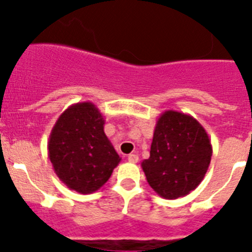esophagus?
I'll use <instances>...</instances> for the list:
<instances>
[{
  "label": "esophagus",
  "mask_w": 252,
  "mask_h": 252,
  "mask_svg": "<svg viewBox=\"0 0 252 252\" xmlns=\"http://www.w3.org/2000/svg\"><path fill=\"white\" fill-rule=\"evenodd\" d=\"M138 159H139V157H138V154L131 153V154H129V156H128V160H129V162L137 163Z\"/></svg>",
  "instance_id": "1"
}]
</instances>
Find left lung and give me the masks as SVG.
I'll return each mask as SVG.
<instances>
[{"label":"left lung","instance_id":"left-lung-1","mask_svg":"<svg viewBox=\"0 0 252 252\" xmlns=\"http://www.w3.org/2000/svg\"><path fill=\"white\" fill-rule=\"evenodd\" d=\"M212 156V146L197 119L167 110L158 118L151 156L142 168L154 191L165 199L187 196L202 182Z\"/></svg>","mask_w":252,"mask_h":252}]
</instances>
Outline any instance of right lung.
Segmentation results:
<instances>
[{
	"label": "right lung",
	"mask_w": 252,
	"mask_h": 252,
	"mask_svg": "<svg viewBox=\"0 0 252 252\" xmlns=\"http://www.w3.org/2000/svg\"><path fill=\"white\" fill-rule=\"evenodd\" d=\"M103 115L90 101L72 104L59 117L47 142L50 162L70 189L88 194L110 178L122 158L104 133Z\"/></svg>",
	"instance_id": "obj_1"
}]
</instances>
